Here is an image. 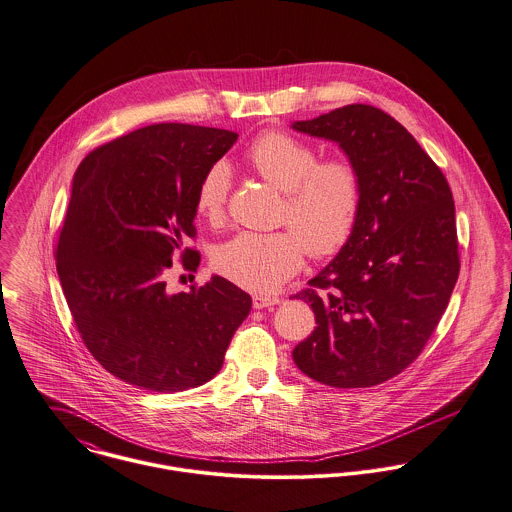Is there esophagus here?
Segmentation results:
<instances>
[{
  "label": "esophagus",
  "mask_w": 512,
  "mask_h": 512,
  "mask_svg": "<svg viewBox=\"0 0 512 512\" xmlns=\"http://www.w3.org/2000/svg\"><path fill=\"white\" fill-rule=\"evenodd\" d=\"M279 303H281L279 297H270V295H254L252 297L254 309H268V307H274V305H279Z\"/></svg>",
  "instance_id": "esophagus-1"
}]
</instances>
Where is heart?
Instances as JSON below:
<instances>
[{"instance_id":"b5f03b06","label":"heart","mask_w":512,"mask_h":512,"mask_svg":"<svg viewBox=\"0 0 512 512\" xmlns=\"http://www.w3.org/2000/svg\"><path fill=\"white\" fill-rule=\"evenodd\" d=\"M250 168L285 193L281 233H240L215 252V268L236 285L272 293L303 266V250L325 260L336 256L356 229L362 205L360 172L350 160L326 158L293 135L272 131L246 152ZM231 174L225 164L211 166L195 191V211L217 225L225 219Z\"/></svg>"}]
</instances>
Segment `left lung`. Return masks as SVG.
Listing matches in <instances>:
<instances>
[{
  "label": "left lung",
  "mask_w": 512,
  "mask_h": 512,
  "mask_svg": "<svg viewBox=\"0 0 512 512\" xmlns=\"http://www.w3.org/2000/svg\"><path fill=\"white\" fill-rule=\"evenodd\" d=\"M293 129L338 142L362 180L348 244L293 295L317 321L293 360L330 387H373L419 358L448 307L460 274L452 189L413 135L373 105H344Z\"/></svg>",
  "instance_id": "left-lung-1"
}]
</instances>
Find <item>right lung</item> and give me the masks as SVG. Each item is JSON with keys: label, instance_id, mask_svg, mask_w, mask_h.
Wrapping results in <instances>:
<instances>
[{"label": "right lung", "instance_id": "obj_1", "mask_svg": "<svg viewBox=\"0 0 512 512\" xmlns=\"http://www.w3.org/2000/svg\"><path fill=\"white\" fill-rule=\"evenodd\" d=\"M238 135L156 123L92 150L76 170L56 242V272L93 358L148 391L203 385L221 370L252 299L229 279L172 293L180 254L195 272V191Z\"/></svg>", "mask_w": 512, "mask_h": 512}]
</instances>
